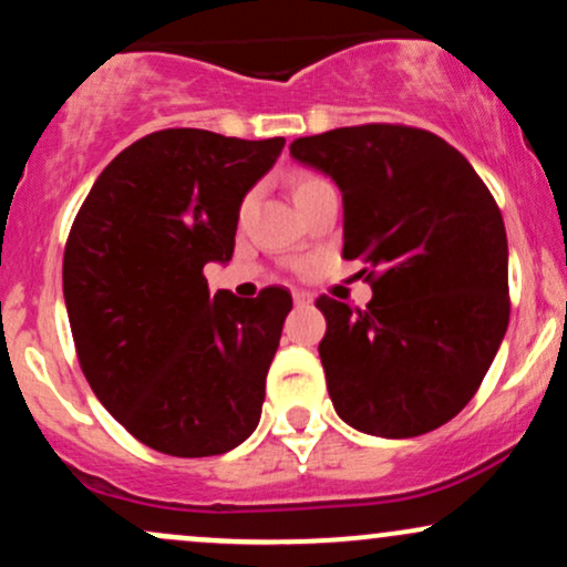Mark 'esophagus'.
Masks as SVG:
<instances>
[{
	"label": "esophagus",
	"instance_id": "esophagus-1",
	"mask_svg": "<svg viewBox=\"0 0 567 567\" xmlns=\"http://www.w3.org/2000/svg\"><path fill=\"white\" fill-rule=\"evenodd\" d=\"M311 301H315V298H311V292L292 290V303H296V306H309Z\"/></svg>",
	"mask_w": 567,
	"mask_h": 567
}]
</instances>
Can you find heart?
<instances>
[{"instance_id": "heart-1", "label": "heart", "mask_w": 567, "mask_h": 567, "mask_svg": "<svg viewBox=\"0 0 567 567\" xmlns=\"http://www.w3.org/2000/svg\"><path fill=\"white\" fill-rule=\"evenodd\" d=\"M324 184H328V181H324L322 175L309 173V171H298L290 175V194H292V199H296V205H301V202L309 197L311 192H317V188ZM247 205H250V199H245L243 210H247Z\"/></svg>"}]
</instances>
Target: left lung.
Wrapping results in <instances>:
<instances>
[{"instance_id":"8db88e82","label":"left lung","mask_w":567,"mask_h":567,"mask_svg":"<svg viewBox=\"0 0 567 567\" xmlns=\"http://www.w3.org/2000/svg\"><path fill=\"white\" fill-rule=\"evenodd\" d=\"M290 154L343 194V258L368 309L317 298L336 413L375 437H419L477 394L509 324L501 210L458 148L410 125L338 127Z\"/></svg>"}]
</instances>
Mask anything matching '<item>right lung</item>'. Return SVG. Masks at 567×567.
Here are the masks:
<instances>
[{
  "mask_svg": "<svg viewBox=\"0 0 567 567\" xmlns=\"http://www.w3.org/2000/svg\"><path fill=\"white\" fill-rule=\"evenodd\" d=\"M285 138L197 127L143 135L109 162L71 224L63 298L76 360L103 408L154 451L220 455L258 426L292 298L210 296L247 188Z\"/></svg>",
  "mask_w": 567,
  "mask_h": 567,
  "instance_id": "1",
  "label": "right lung"
}]
</instances>
